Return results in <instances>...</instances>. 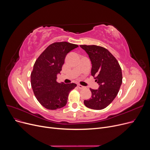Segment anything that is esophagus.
I'll return each mask as SVG.
<instances>
[{
  "label": "esophagus",
  "mask_w": 150,
  "mask_h": 150,
  "mask_svg": "<svg viewBox=\"0 0 150 150\" xmlns=\"http://www.w3.org/2000/svg\"><path fill=\"white\" fill-rule=\"evenodd\" d=\"M77 86H78V88L79 89H83V88H84V86H82V85H80V84H77Z\"/></svg>",
  "instance_id": "esophagus-1"
}]
</instances>
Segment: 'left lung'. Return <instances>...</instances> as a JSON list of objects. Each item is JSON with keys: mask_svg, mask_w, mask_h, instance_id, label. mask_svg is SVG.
Instances as JSON below:
<instances>
[{"mask_svg": "<svg viewBox=\"0 0 150 150\" xmlns=\"http://www.w3.org/2000/svg\"><path fill=\"white\" fill-rule=\"evenodd\" d=\"M88 55L92 64L91 76L99 85L93 90L91 98L85 100L84 104L93 110H102L115 99L122 83V73L117 59L111 52L97 45H80Z\"/></svg>", "mask_w": 150, "mask_h": 150, "instance_id": "1", "label": "left lung"}]
</instances>
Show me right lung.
<instances>
[{"instance_id": "obj_1", "label": "right lung", "mask_w": 150, "mask_h": 150, "mask_svg": "<svg viewBox=\"0 0 150 150\" xmlns=\"http://www.w3.org/2000/svg\"><path fill=\"white\" fill-rule=\"evenodd\" d=\"M79 46L67 42L50 45L35 62L31 73V84L37 100L48 110L65 107L69 92L77 86L74 83L57 82L67 54Z\"/></svg>"}]
</instances>
